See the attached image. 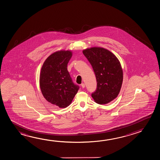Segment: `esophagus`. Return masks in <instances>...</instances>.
I'll return each mask as SVG.
<instances>
[{
    "label": "esophagus",
    "instance_id": "obj_1",
    "mask_svg": "<svg viewBox=\"0 0 160 160\" xmlns=\"http://www.w3.org/2000/svg\"><path fill=\"white\" fill-rule=\"evenodd\" d=\"M81 86L83 88H84V87H85V84H84V83H82Z\"/></svg>",
    "mask_w": 160,
    "mask_h": 160
}]
</instances>
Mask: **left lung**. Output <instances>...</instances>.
Wrapping results in <instances>:
<instances>
[{
	"mask_svg": "<svg viewBox=\"0 0 160 160\" xmlns=\"http://www.w3.org/2000/svg\"><path fill=\"white\" fill-rule=\"evenodd\" d=\"M82 52L92 65L98 82L92 98L100 105L110 102L118 97L123 81L119 60L112 52L101 47L87 48Z\"/></svg>",
	"mask_w": 160,
	"mask_h": 160,
	"instance_id": "8db88e82",
	"label": "left lung"
}]
</instances>
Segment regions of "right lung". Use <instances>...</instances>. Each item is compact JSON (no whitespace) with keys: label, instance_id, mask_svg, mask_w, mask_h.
<instances>
[{"label":"right lung","instance_id":"add662e5","mask_svg":"<svg viewBox=\"0 0 160 160\" xmlns=\"http://www.w3.org/2000/svg\"><path fill=\"white\" fill-rule=\"evenodd\" d=\"M72 57L71 50L54 52L47 58L41 69L39 84L43 98L60 108L69 105L79 89L67 69Z\"/></svg>","mask_w":160,"mask_h":160}]
</instances>
